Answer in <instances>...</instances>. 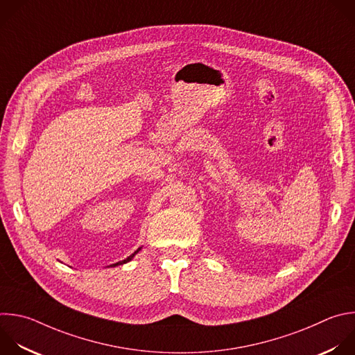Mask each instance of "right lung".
Returning <instances> with one entry per match:
<instances>
[{"mask_svg":"<svg viewBox=\"0 0 355 355\" xmlns=\"http://www.w3.org/2000/svg\"><path fill=\"white\" fill-rule=\"evenodd\" d=\"M139 251H141V248H139V250H137V251H135V252H134V254H132V255H130V257H128V258H127V259H124V261H121V262H118V263H116V265H120V263H121V265H123V263H127V262H130V261H131V259H132V258H134V257H135V254H138V252H139Z\"/></svg>","mask_w":355,"mask_h":355,"instance_id":"right-lung-1","label":"right lung"}]
</instances>
